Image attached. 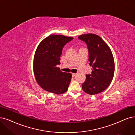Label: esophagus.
I'll return each instance as SVG.
<instances>
[{
  "label": "esophagus",
  "instance_id": "obj_1",
  "mask_svg": "<svg viewBox=\"0 0 135 135\" xmlns=\"http://www.w3.org/2000/svg\"><path fill=\"white\" fill-rule=\"evenodd\" d=\"M76 75V74H75V73H73L72 74V76H73V77H74V76H75Z\"/></svg>",
  "mask_w": 135,
  "mask_h": 135
}]
</instances>
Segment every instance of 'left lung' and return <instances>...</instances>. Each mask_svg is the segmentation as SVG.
Masks as SVG:
<instances>
[{"instance_id":"obj_1","label":"left lung","mask_w":135,"mask_h":135,"mask_svg":"<svg viewBox=\"0 0 135 135\" xmlns=\"http://www.w3.org/2000/svg\"><path fill=\"white\" fill-rule=\"evenodd\" d=\"M78 38L87 45L89 64L93 68L91 74L86 75L83 90L90 95L99 94L107 89L114 78L115 62L112 52L101 37L96 34H84Z\"/></svg>"}]
</instances>
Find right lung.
Wrapping results in <instances>:
<instances>
[{
	"label": "right lung",
	"instance_id": "1",
	"mask_svg": "<svg viewBox=\"0 0 135 135\" xmlns=\"http://www.w3.org/2000/svg\"><path fill=\"white\" fill-rule=\"evenodd\" d=\"M73 37L51 35L43 40L35 53L33 69L37 83L45 90L55 94L65 93L71 81V73L62 72L60 64L64 46Z\"/></svg>",
	"mask_w": 135,
	"mask_h": 135
}]
</instances>
